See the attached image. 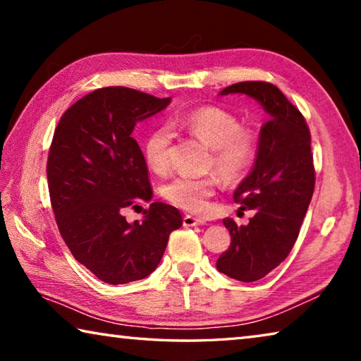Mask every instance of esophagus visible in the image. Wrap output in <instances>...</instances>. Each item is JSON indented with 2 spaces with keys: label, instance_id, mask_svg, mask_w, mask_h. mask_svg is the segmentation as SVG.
<instances>
[{
  "label": "esophagus",
  "instance_id": "obj_1",
  "mask_svg": "<svg viewBox=\"0 0 361 361\" xmlns=\"http://www.w3.org/2000/svg\"><path fill=\"white\" fill-rule=\"evenodd\" d=\"M183 224L185 226H202V224H205V221L204 219L195 218L192 215H185L183 216Z\"/></svg>",
  "mask_w": 361,
  "mask_h": 361
}]
</instances>
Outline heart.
Returning <instances> with one entry per match:
<instances>
[{"instance_id":"heart-1","label":"heart","mask_w":361,"mask_h":361,"mask_svg":"<svg viewBox=\"0 0 361 361\" xmlns=\"http://www.w3.org/2000/svg\"><path fill=\"white\" fill-rule=\"evenodd\" d=\"M172 126L186 130L212 148L210 166L226 183L243 180L252 170L259 152L258 132L242 127L235 114L219 106L205 105L178 113ZM173 133L167 126L156 127L146 137L143 146L145 161L156 173H164L170 164V145ZM216 176L180 175L170 180L162 189L170 204L186 212L200 213L216 191Z\"/></svg>"}]
</instances>
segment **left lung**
<instances>
[{"mask_svg":"<svg viewBox=\"0 0 361 361\" xmlns=\"http://www.w3.org/2000/svg\"><path fill=\"white\" fill-rule=\"evenodd\" d=\"M229 94L252 97L269 114L252 172L234 191L235 202L255 216L247 226L223 219L231 245L216 261L219 272L248 283L267 276L290 255L312 199L315 170L304 116L279 87L245 81L219 92Z\"/></svg>","mask_w":361,"mask_h":361,"instance_id":"8db88e82","label":"left lung"}]
</instances>
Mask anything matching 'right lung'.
Masks as SVG:
<instances>
[{
  "instance_id": "1",
  "label": "right lung",
  "mask_w": 361,
  "mask_h": 361,
  "mask_svg": "<svg viewBox=\"0 0 361 361\" xmlns=\"http://www.w3.org/2000/svg\"><path fill=\"white\" fill-rule=\"evenodd\" d=\"M129 87H102L63 113L47 157V183L60 234L71 255L102 282L121 285L148 277L166 252L180 212L164 202L129 223L127 207L149 202L148 167L132 132L166 109Z\"/></svg>"
}]
</instances>
